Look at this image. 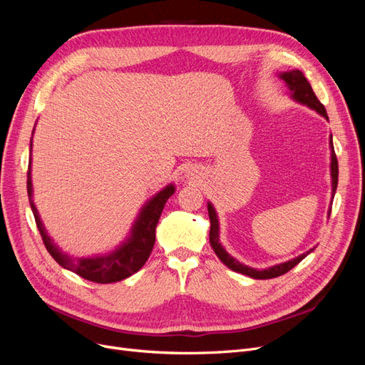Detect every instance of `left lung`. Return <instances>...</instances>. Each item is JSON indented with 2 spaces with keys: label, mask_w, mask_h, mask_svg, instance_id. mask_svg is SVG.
<instances>
[{
  "label": "left lung",
  "mask_w": 365,
  "mask_h": 365,
  "mask_svg": "<svg viewBox=\"0 0 365 365\" xmlns=\"http://www.w3.org/2000/svg\"><path fill=\"white\" fill-rule=\"evenodd\" d=\"M280 79L286 83V86L289 88L291 97L294 98L295 102L306 105L311 109H315L318 114H322L326 120H329L326 108L323 106L322 102L318 101L311 83L307 82L304 74L300 70H291V71L280 73ZM329 145H330V149H332V153H330V176H332V200H334L335 192H336V185H338V160H336L335 150H334L332 135H330V138H329ZM207 208H208V217H210V245H212L213 251L216 252V256L230 269H233V271L240 272L244 275H248V277H251V279L267 280V279L279 277V275H283V274L288 272L289 269H292L295 264L300 263L307 256V254H311L315 250V248H311L309 251L300 254V256L295 257V259H291L288 262H283V263H279V264H274V267L267 268V269L250 268V267H247V264H242L235 257H231L230 254L225 251V248L220 245V242H219V220H217L216 210L212 205V202L207 204ZM329 216H330V212H329Z\"/></svg>",
  "instance_id": "1"
}]
</instances>
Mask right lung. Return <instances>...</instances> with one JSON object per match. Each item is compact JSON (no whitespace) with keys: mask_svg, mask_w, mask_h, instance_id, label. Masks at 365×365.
Here are the masks:
<instances>
[{"mask_svg":"<svg viewBox=\"0 0 365 365\" xmlns=\"http://www.w3.org/2000/svg\"><path fill=\"white\" fill-rule=\"evenodd\" d=\"M30 153H31V141H30ZM31 157L29 163L27 172V193L29 202L31 207L33 216H35L38 230L43 240L47 251L51 257L56 260L62 268L70 269L86 279L96 283H114L130 277L143 268V264L149 259L153 245H155V228L160 220L164 204L168 202L169 197L175 193V185L169 184L164 187L161 192L143 205L138 217L135 219L134 225L130 228L128 239L111 252L101 254V256L93 257H70L65 254L53 239L47 235L46 227H43L35 202H33V185H31Z\"/></svg>","mask_w":365,"mask_h":365,"instance_id":"add662e5","label":"right lung"}]
</instances>
